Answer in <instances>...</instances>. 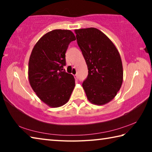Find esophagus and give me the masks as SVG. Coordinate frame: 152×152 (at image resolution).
Wrapping results in <instances>:
<instances>
[{"mask_svg":"<svg viewBox=\"0 0 152 152\" xmlns=\"http://www.w3.org/2000/svg\"><path fill=\"white\" fill-rule=\"evenodd\" d=\"M74 78H75V79L76 80H77L78 79V74H75V75H74Z\"/></svg>","mask_w":152,"mask_h":152,"instance_id":"34e87169","label":"esophagus"}]
</instances>
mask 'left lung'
Here are the masks:
<instances>
[{"instance_id":"obj_1","label":"left lung","mask_w":152,"mask_h":152,"mask_svg":"<svg viewBox=\"0 0 152 152\" xmlns=\"http://www.w3.org/2000/svg\"><path fill=\"white\" fill-rule=\"evenodd\" d=\"M77 43L88 66L82 83L87 99L102 105L116 96L123 82V65L117 49L107 36L94 27L76 29Z\"/></svg>"}]
</instances>
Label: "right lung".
<instances>
[{
    "label": "right lung",
    "instance_id": "right-lung-1",
    "mask_svg": "<svg viewBox=\"0 0 152 152\" xmlns=\"http://www.w3.org/2000/svg\"><path fill=\"white\" fill-rule=\"evenodd\" d=\"M74 40L75 35L70 30H53L40 38L30 56V85L37 96L51 107L65 104L75 86L73 75L63 69L67 49Z\"/></svg>",
    "mask_w": 152,
    "mask_h": 152
}]
</instances>
